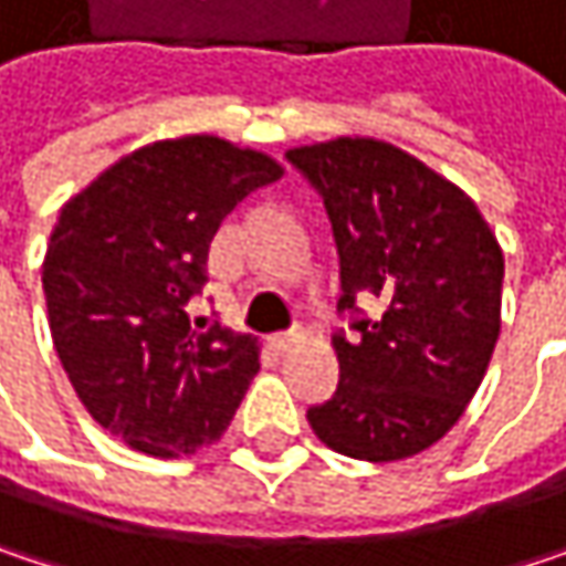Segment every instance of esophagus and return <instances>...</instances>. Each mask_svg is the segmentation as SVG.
<instances>
[{
  "mask_svg": "<svg viewBox=\"0 0 566 566\" xmlns=\"http://www.w3.org/2000/svg\"><path fill=\"white\" fill-rule=\"evenodd\" d=\"M269 340H272L275 350H291V347L301 340V331H279V334H272Z\"/></svg>",
  "mask_w": 566,
  "mask_h": 566,
  "instance_id": "esophagus-1",
  "label": "esophagus"
}]
</instances>
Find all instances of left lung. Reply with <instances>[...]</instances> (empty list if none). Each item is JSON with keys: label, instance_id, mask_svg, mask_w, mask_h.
I'll return each mask as SVG.
<instances>
[{"label": "left lung", "instance_id": "obj_1", "mask_svg": "<svg viewBox=\"0 0 566 566\" xmlns=\"http://www.w3.org/2000/svg\"><path fill=\"white\" fill-rule=\"evenodd\" d=\"M324 199L350 334L331 337L340 384L307 409L324 446L364 462L439 442L475 396L499 331L505 255L479 206L394 144L337 137L284 154ZM357 296L385 307L367 318Z\"/></svg>", "mask_w": 566, "mask_h": 566}]
</instances>
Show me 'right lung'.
Wrapping results in <instances>:
<instances>
[{
	"label": "right lung",
	"instance_id": "right-lung-1",
	"mask_svg": "<svg viewBox=\"0 0 566 566\" xmlns=\"http://www.w3.org/2000/svg\"><path fill=\"white\" fill-rule=\"evenodd\" d=\"M282 167L219 137L134 150L64 202L42 287L57 360L87 412L130 449L176 459L216 442L259 340L189 324L222 219Z\"/></svg>",
	"mask_w": 566,
	"mask_h": 566
}]
</instances>
